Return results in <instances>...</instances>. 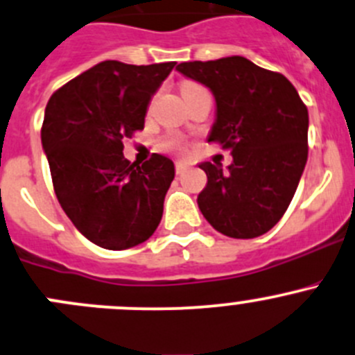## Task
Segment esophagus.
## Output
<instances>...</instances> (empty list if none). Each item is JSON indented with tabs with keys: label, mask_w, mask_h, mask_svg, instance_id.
Here are the masks:
<instances>
[{
	"label": "esophagus",
	"mask_w": 355,
	"mask_h": 355,
	"mask_svg": "<svg viewBox=\"0 0 355 355\" xmlns=\"http://www.w3.org/2000/svg\"><path fill=\"white\" fill-rule=\"evenodd\" d=\"M187 168H189L187 161H177V163H175V170H177L178 175L184 173V171L187 170Z\"/></svg>",
	"instance_id": "1"
}]
</instances>
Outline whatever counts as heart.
<instances>
[{"label":"heart","mask_w":355,"mask_h":355,"mask_svg":"<svg viewBox=\"0 0 355 355\" xmlns=\"http://www.w3.org/2000/svg\"><path fill=\"white\" fill-rule=\"evenodd\" d=\"M196 88H201V86L196 85V83H185V85L182 86V94H185V92L196 90ZM161 147H163V149H166V150H182V149H184V144H182V140L177 139V137H168V139L163 140Z\"/></svg>","instance_id":"1"}]
</instances>
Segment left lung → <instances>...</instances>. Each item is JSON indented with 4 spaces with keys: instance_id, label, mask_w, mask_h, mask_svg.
<instances>
[{
    "instance_id": "left-lung-1",
    "label": "left lung",
    "mask_w": 355,
    "mask_h": 355,
    "mask_svg": "<svg viewBox=\"0 0 355 355\" xmlns=\"http://www.w3.org/2000/svg\"><path fill=\"white\" fill-rule=\"evenodd\" d=\"M177 71L215 95L208 142L232 153L227 170L199 164L208 177L198 196L202 216L236 239L269 232L290 206L307 163V105L283 74L239 55L182 62Z\"/></svg>"
}]
</instances>
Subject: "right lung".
<instances>
[{"label":"right lung","mask_w":355,"mask_h":355,"mask_svg":"<svg viewBox=\"0 0 355 355\" xmlns=\"http://www.w3.org/2000/svg\"><path fill=\"white\" fill-rule=\"evenodd\" d=\"M173 67L101 62L58 88L44 109L41 142L58 202L105 250L144 243L163 216L173 161L153 154L142 166L130 163L123 140L144 130L150 97Z\"/></svg>","instance_id":"right-lung-1"}]
</instances>
